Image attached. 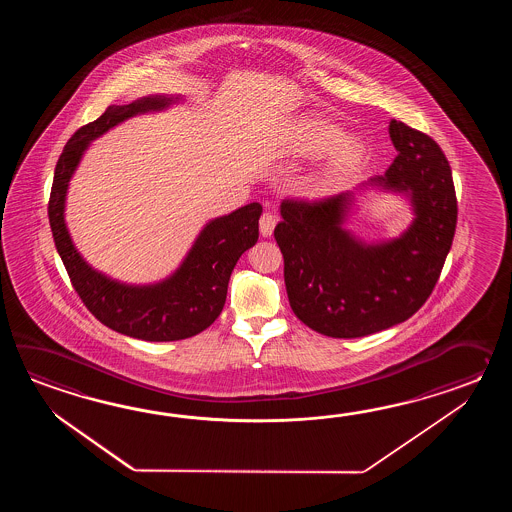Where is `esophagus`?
<instances>
[{
    "label": "esophagus",
    "instance_id": "34e87169",
    "mask_svg": "<svg viewBox=\"0 0 512 512\" xmlns=\"http://www.w3.org/2000/svg\"><path fill=\"white\" fill-rule=\"evenodd\" d=\"M276 227V218L271 212H265L260 218V234L263 238H271L272 232Z\"/></svg>",
    "mask_w": 512,
    "mask_h": 512
}]
</instances>
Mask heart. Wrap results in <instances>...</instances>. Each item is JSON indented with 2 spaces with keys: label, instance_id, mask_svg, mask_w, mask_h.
I'll return each mask as SVG.
<instances>
[{
  "label": "heart",
  "instance_id": "1",
  "mask_svg": "<svg viewBox=\"0 0 512 512\" xmlns=\"http://www.w3.org/2000/svg\"><path fill=\"white\" fill-rule=\"evenodd\" d=\"M280 150L291 159L320 157L302 181V192L311 199H324L344 190L368 159L359 139L346 137L340 126L315 115L291 120L282 131Z\"/></svg>",
  "mask_w": 512,
  "mask_h": 512
}]
</instances>
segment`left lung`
<instances>
[{"label": "left lung", "mask_w": 512, "mask_h": 512, "mask_svg": "<svg viewBox=\"0 0 512 512\" xmlns=\"http://www.w3.org/2000/svg\"><path fill=\"white\" fill-rule=\"evenodd\" d=\"M388 131L397 157L386 174L357 192L280 205L274 238L289 304L326 337H366L408 320L434 291L452 247L457 201L445 153L401 120ZM368 187L409 199L415 218L397 239L366 244L345 229L354 196Z\"/></svg>", "instance_id": "obj_1"}]
</instances>
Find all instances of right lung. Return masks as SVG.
Here are the masks:
<instances>
[{
  "label": "right lung",
  "mask_w": 512,
  "mask_h": 512,
  "mask_svg": "<svg viewBox=\"0 0 512 512\" xmlns=\"http://www.w3.org/2000/svg\"><path fill=\"white\" fill-rule=\"evenodd\" d=\"M179 95H150L124 106H109L97 120L67 141L55 168L49 199V223L56 251L87 309L104 326L126 337L172 342L194 337L218 318L229 289L230 274L241 254L258 241L260 203H251L210 219L174 274L161 282L131 285L98 272L77 251L66 225V196L89 142L135 115L163 111Z\"/></svg>",
  "instance_id": "1"
}]
</instances>
